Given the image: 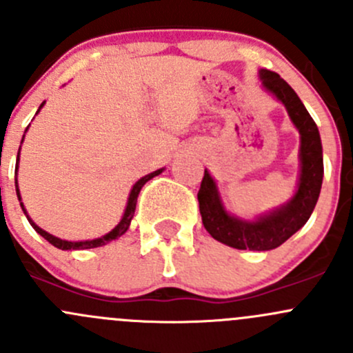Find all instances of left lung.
<instances>
[{"label":"left lung","mask_w":353,"mask_h":353,"mask_svg":"<svg viewBox=\"0 0 353 353\" xmlns=\"http://www.w3.org/2000/svg\"><path fill=\"white\" fill-rule=\"evenodd\" d=\"M259 80L266 92L275 95L285 105L290 121L301 134V174L295 194L290 201L273 212L265 213L256 220H243L227 212L216 183L206 169L198 191L199 213L210 236L230 248L249 251H270L279 248L305 225L318 203L325 174L321 137L299 95L275 71L259 70Z\"/></svg>","instance_id":"8db88e82"}]
</instances>
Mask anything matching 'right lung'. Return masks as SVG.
I'll list each match as a JSON object with an SVG mask.
<instances>
[{"label":"right lung","mask_w":353,"mask_h":353,"mask_svg":"<svg viewBox=\"0 0 353 353\" xmlns=\"http://www.w3.org/2000/svg\"><path fill=\"white\" fill-rule=\"evenodd\" d=\"M44 104H46V102H42L39 110L42 109V105H44ZM39 110H37V112H39ZM27 130H28V128H27ZM27 130H25V131H27ZM23 138H25V134H23ZM23 138H22V141H23ZM19 157H20V150H19V155H17V167H15L17 170H19ZM162 170L163 169H159V170H155V172H150V174H147V176L141 177V179H138L137 183H134V186L131 188L130 198H128V203H126V210H124V215H123V219H121V222L117 223V225L114 227V229L110 230L109 234H105V236L97 237V239H92V241H65V239H59V237L52 236V234L46 232L44 229H41L39 225H35L34 220H32L30 216L27 215V210H25L22 198H20V190H19V183H17V177H15V188H17V196H19L20 206H22V210H23L25 216H27L28 223H30V225L35 229V232L41 234V236L44 237L48 243H51L52 245H54V248L63 249V251H68V249H92V248H101V245H105L108 243H110V241H114V239H117V237L123 236V234L126 232L128 229H130V223H131V219H133V215H134V208H137V199H138V194H140L141 188H143L145 183H148L152 177L159 176Z\"/></svg>","instance_id":"1"}]
</instances>
